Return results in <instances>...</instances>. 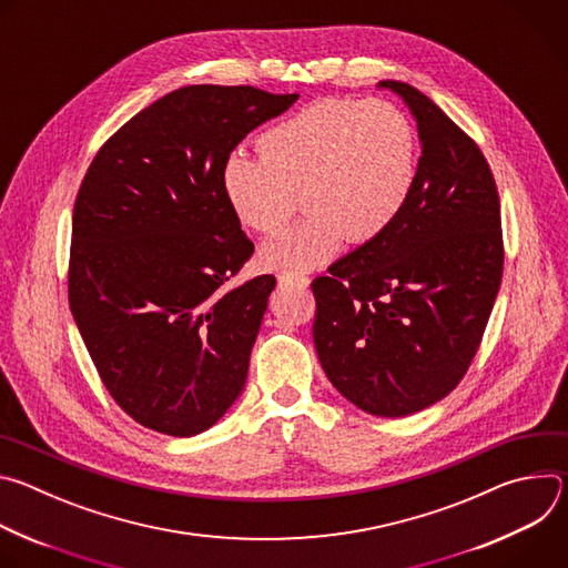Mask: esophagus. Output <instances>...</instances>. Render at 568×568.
I'll return each instance as SVG.
<instances>
[{
	"mask_svg": "<svg viewBox=\"0 0 568 568\" xmlns=\"http://www.w3.org/2000/svg\"><path fill=\"white\" fill-rule=\"evenodd\" d=\"M278 285H281V287L292 285V287H301V290H305V287L310 285V278H307V276H303V274H290V272H283V274H278Z\"/></svg>",
	"mask_w": 568,
	"mask_h": 568,
	"instance_id": "1",
	"label": "esophagus"
}]
</instances>
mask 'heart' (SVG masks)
Masks as SVG:
<instances>
[{
  "label": "heart",
  "instance_id": "heart-1",
  "mask_svg": "<svg viewBox=\"0 0 568 568\" xmlns=\"http://www.w3.org/2000/svg\"><path fill=\"white\" fill-rule=\"evenodd\" d=\"M261 156L231 152L222 193L235 217L261 235L278 233L301 200L305 217L263 250L274 270L303 272L348 237L364 245L386 233L416 182L412 121L388 101H316L261 141Z\"/></svg>",
  "mask_w": 568,
  "mask_h": 568
}]
</instances>
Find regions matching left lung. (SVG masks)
<instances>
[{"mask_svg": "<svg viewBox=\"0 0 568 568\" xmlns=\"http://www.w3.org/2000/svg\"><path fill=\"white\" fill-rule=\"evenodd\" d=\"M418 121L407 206L312 281V337L333 386L366 414L412 416L465 377L504 276L501 204L480 148L432 99L382 80Z\"/></svg>", "mask_w": 568, "mask_h": 568, "instance_id": "1", "label": "left lung"}]
</instances>
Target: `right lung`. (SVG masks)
<instances>
[{
  "instance_id": "right-lung-1",
  "label": "right lung",
  "mask_w": 568,
  "mask_h": 568,
  "mask_svg": "<svg viewBox=\"0 0 568 568\" xmlns=\"http://www.w3.org/2000/svg\"><path fill=\"white\" fill-rule=\"evenodd\" d=\"M298 94L189 85L154 101L97 152L71 217L69 307L101 382L139 425L195 436L247 379L276 278L229 285L252 254L222 166Z\"/></svg>"
}]
</instances>
